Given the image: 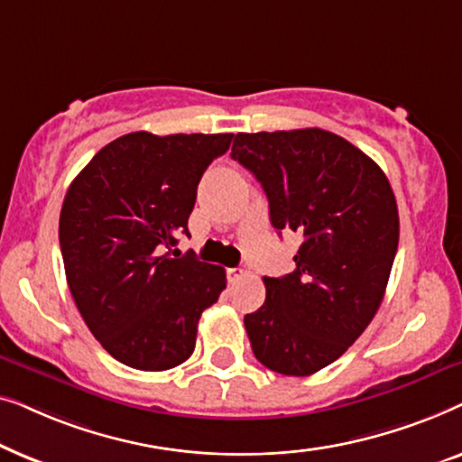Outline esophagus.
Masks as SVG:
<instances>
[{
	"label": "esophagus",
	"mask_w": 462,
	"mask_h": 462,
	"mask_svg": "<svg viewBox=\"0 0 462 462\" xmlns=\"http://www.w3.org/2000/svg\"><path fill=\"white\" fill-rule=\"evenodd\" d=\"M244 275H245V271H244V269H239V267L226 269V280H229V283H236V282H239V280H242Z\"/></svg>",
	"instance_id": "esophagus-1"
}]
</instances>
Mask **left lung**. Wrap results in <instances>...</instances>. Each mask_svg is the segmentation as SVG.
Masks as SVG:
<instances>
[{
    "instance_id": "1",
    "label": "left lung",
    "mask_w": 462,
    "mask_h": 462,
    "mask_svg": "<svg viewBox=\"0 0 462 462\" xmlns=\"http://www.w3.org/2000/svg\"><path fill=\"white\" fill-rule=\"evenodd\" d=\"M231 157L261 182L271 225L302 237L296 269L264 277V305L244 318L252 351L280 374H315L381 307L400 242L393 189L364 151L319 128L242 132Z\"/></svg>"
}]
</instances>
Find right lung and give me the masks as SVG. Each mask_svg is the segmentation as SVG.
Returning <instances> with one entry per match:
<instances>
[{
    "mask_svg": "<svg viewBox=\"0 0 462 462\" xmlns=\"http://www.w3.org/2000/svg\"><path fill=\"white\" fill-rule=\"evenodd\" d=\"M231 138L130 132L100 149L65 195L59 239L69 290L94 338L130 368L187 362L201 313L226 286L218 264L162 252L189 236L201 174Z\"/></svg>",
    "mask_w": 462,
    "mask_h": 462,
    "instance_id": "right-lung-1",
    "label": "right lung"
}]
</instances>
